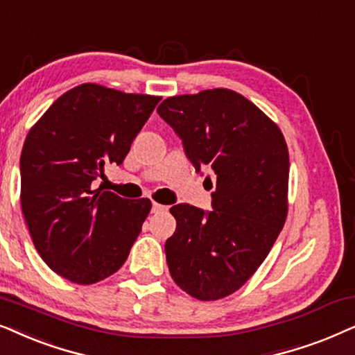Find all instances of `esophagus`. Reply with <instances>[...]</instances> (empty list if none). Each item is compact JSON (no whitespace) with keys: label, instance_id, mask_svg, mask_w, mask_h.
<instances>
[{"label":"esophagus","instance_id":"1","mask_svg":"<svg viewBox=\"0 0 355 355\" xmlns=\"http://www.w3.org/2000/svg\"><path fill=\"white\" fill-rule=\"evenodd\" d=\"M167 209V206H162L159 205V202H153V212L155 214V212H160V211H165Z\"/></svg>","mask_w":355,"mask_h":355}]
</instances>
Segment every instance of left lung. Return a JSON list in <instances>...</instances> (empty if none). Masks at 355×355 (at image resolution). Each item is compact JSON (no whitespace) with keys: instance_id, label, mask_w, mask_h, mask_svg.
Returning <instances> with one entry per match:
<instances>
[{"instance_id":"obj_1","label":"left lung","mask_w":355,"mask_h":355,"mask_svg":"<svg viewBox=\"0 0 355 355\" xmlns=\"http://www.w3.org/2000/svg\"><path fill=\"white\" fill-rule=\"evenodd\" d=\"M157 113L196 172L216 173L212 211L183 202L170 207L177 219L165 242L170 276L198 300L224 299L253 276L284 227L286 139L271 118L230 89L168 97Z\"/></svg>"}]
</instances>
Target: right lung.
<instances>
[{
	"instance_id": "obj_1",
	"label": "right lung",
	"mask_w": 355,
	"mask_h": 355,
	"mask_svg": "<svg viewBox=\"0 0 355 355\" xmlns=\"http://www.w3.org/2000/svg\"><path fill=\"white\" fill-rule=\"evenodd\" d=\"M159 101L81 84L56 98L27 135L22 212L37 252L64 279L94 284L128 258L153 205L94 190V180L107 164L125 160Z\"/></svg>"
}]
</instances>
